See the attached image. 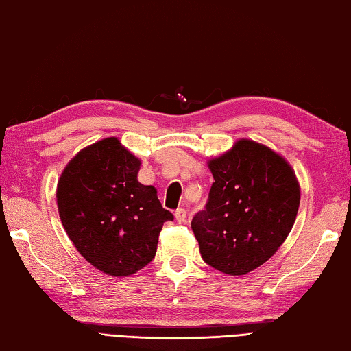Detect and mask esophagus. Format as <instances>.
Masks as SVG:
<instances>
[{"mask_svg":"<svg viewBox=\"0 0 351 351\" xmlns=\"http://www.w3.org/2000/svg\"><path fill=\"white\" fill-rule=\"evenodd\" d=\"M185 217H187V211H185L184 208H178L176 211H175V219L180 223H182V222H185Z\"/></svg>","mask_w":351,"mask_h":351,"instance_id":"obj_1","label":"esophagus"}]
</instances>
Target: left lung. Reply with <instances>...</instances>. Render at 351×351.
Returning a JSON list of instances; mask_svg holds the SVG:
<instances>
[{"label": "left lung", "mask_w": 351, "mask_h": 351, "mask_svg": "<svg viewBox=\"0 0 351 351\" xmlns=\"http://www.w3.org/2000/svg\"><path fill=\"white\" fill-rule=\"evenodd\" d=\"M208 167L215 182L191 230L205 263L228 276H245L267 262L289 236L300 184L283 156L252 140L236 141Z\"/></svg>", "instance_id": "obj_1"}]
</instances>
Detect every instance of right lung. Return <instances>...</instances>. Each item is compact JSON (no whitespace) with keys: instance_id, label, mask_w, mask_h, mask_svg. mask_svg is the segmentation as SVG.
Here are the masks:
<instances>
[{"instance_id":"obj_1","label":"right lung","mask_w":351,"mask_h":351,"mask_svg":"<svg viewBox=\"0 0 351 351\" xmlns=\"http://www.w3.org/2000/svg\"><path fill=\"white\" fill-rule=\"evenodd\" d=\"M140 164L109 136L82 149L58 182L68 237L86 262L112 277L132 276L152 262L164 222L173 221L154 185L136 180Z\"/></svg>"}]
</instances>
